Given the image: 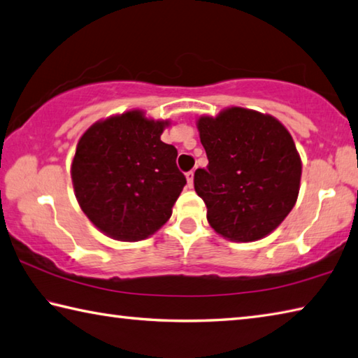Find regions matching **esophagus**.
Segmentation results:
<instances>
[{
  "mask_svg": "<svg viewBox=\"0 0 358 358\" xmlns=\"http://www.w3.org/2000/svg\"><path fill=\"white\" fill-rule=\"evenodd\" d=\"M186 180H187V186L192 187L194 186V172L192 171L186 173Z\"/></svg>",
  "mask_w": 358,
  "mask_h": 358,
  "instance_id": "obj_1",
  "label": "esophagus"
}]
</instances>
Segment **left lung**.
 <instances>
[{
	"label": "left lung",
	"instance_id": "obj_1",
	"mask_svg": "<svg viewBox=\"0 0 358 358\" xmlns=\"http://www.w3.org/2000/svg\"><path fill=\"white\" fill-rule=\"evenodd\" d=\"M208 166L194 173L214 231L235 243L268 236L296 205L302 162L275 117L231 106L197 120Z\"/></svg>",
	"mask_w": 358,
	"mask_h": 358
}]
</instances>
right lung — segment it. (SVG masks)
Wrapping results in <instances>:
<instances>
[{"mask_svg": "<svg viewBox=\"0 0 358 358\" xmlns=\"http://www.w3.org/2000/svg\"><path fill=\"white\" fill-rule=\"evenodd\" d=\"M169 120L133 109L95 122L78 141L71 181L78 203L96 229L117 241L158 231L186 185L177 148L161 134Z\"/></svg>", "mask_w": 358, "mask_h": 358, "instance_id": "obj_1", "label": "right lung"}]
</instances>
